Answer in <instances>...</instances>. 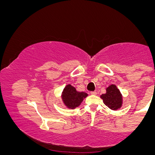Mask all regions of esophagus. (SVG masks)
I'll return each instance as SVG.
<instances>
[{
    "instance_id": "34e87169",
    "label": "esophagus",
    "mask_w": 155,
    "mask_h": 155,
    "mask_svg": "<svg viewBox=\"0 0 155 155\" xmlns=\"http://www.w3.org/2000/svg\"><path fill=\"white\" fill-rule=\"evenodd\" d=\"M91 95H97V92H96V91H91Z\"/></svg>"
}]
</instances>
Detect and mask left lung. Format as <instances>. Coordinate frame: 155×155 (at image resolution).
Listing matches in <instances>:
<instances>
[{
    "mask_svg": "<svg viewBox=\"0 0 155 155\" xmlns=\"http://www.w3.org/2000/svg\"><path fill=\"white\" fill-rule=\"evenodd\" d=\"M104 104L112 110L120 109L123 103V97L116 85L112 84L106 88V93L100 95Z\"/></svg>",
    "mask_w": 155,
    "mask_h": 155,
    "instance_id": "8db88e82",
    "label": "left lung"
}]
</instances>
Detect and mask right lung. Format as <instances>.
Masks as SVG:
<instances>
[{"label":"right lung","mask_w":155,"mask_h":155,"mask_svg":"<svg viewBox=\"0 0 155 155\" xmlns=\"http://www.w3.org/2000/svg\"><path fill=\"white\" fill-rule=\"evenodd\" d=\"M61 96L63 103L67 108L74 109L80 105L88 94L84 92H78L74 87L68 84L65 86Z\"/></svg>","instance_id":"add662e5"}]
</instances>
